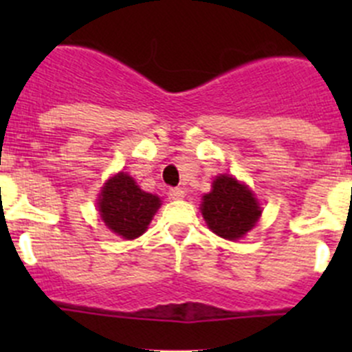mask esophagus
<instances>
[{
	"label": "esophagus",
	"instance_id": "34e87169",
	"mask_svg": "<svg viewBox=\"0 0 352 352\" xmlns=\"http://www.w3.org/2000/svg\"><path fill=\"white\" fill-rule=\"evenodd\" d=\"M168 196L172 199H182L186 196V190H184L182 187H173V189L168 190Z\"/></svg>",
	"mask_w": 352,
	"mask_h": 352
}]
</instances>
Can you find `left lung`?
<instances>
[{"instance_id":"obj_1","label":"left lung","mask_w":352,"mask_h":352,"mask_svg":"<svg viewBox=\"0 0 352 352\" xmlns=\"http://www.w3.org/2000/svg\"><path fill=\"white\" fill-rule=\"evenodd\" d=\"M201 211L209 228L226 240L243 236L261 216L254 194L226 175L212 182V190L202 199Z\"/></svg>"}]
</instances>
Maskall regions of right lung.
<instances>
[{"label":"right lung","instance_id":"right-lung-1","mask_svg":"<svg viewBox=\"0 0 352 352\" xmlns=\"http://www.w3.org/2000/svg\"><path fill=\"white\" fill-rule=\"evenodd\" d=\"M98 206L105 225L117 235L133 240L146 232L160 208V197L141 190L133 177L120 172L104 186Z\"/></svg>","mask_w":352,"mask_h":352}]
</instances>
